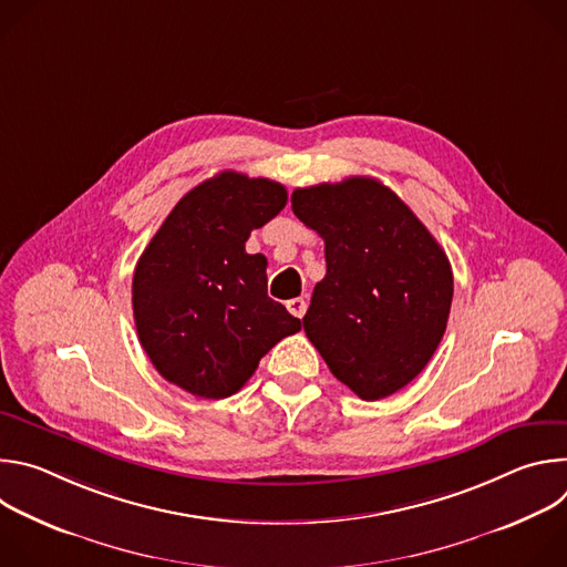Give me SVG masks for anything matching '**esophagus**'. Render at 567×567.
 Segmentation results:
<instances>
[{
  "label": "esophagus",
  "mask_w": 567,
  "mask_h": 567,
  "mask_svg": "<svg viewBox=\"0 0 567 567\" xmlns=\"http://www.w3.org/2000/svg\"><path fill=\"white\" fill-rule=\"evenodd\" d=\"M287 309H289L291 316L302 318L305 311H307V300L305 298H291V300H287Z\"/></svg>",
  "instance_id": "1"
}]
</instances>
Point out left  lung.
Listing matches in <instances>:
<instances>
[{"label": "left lung", "mask_w": 567, "mask_h": 567, "mask_svg": "<svg viewBox=\"0 0 567 567\" xmlns=\"http://www.w3.org/2000/svg\"><path fill=\"white\" fill-rule=\"evenodd\" d=\"M293 215L326 239L328 274L302 328L332 374L365 401L411 383L435 354L453 271L417 215L370 177L296 188Z\"/></svg>", "instance_id": "1"}]
</instances>
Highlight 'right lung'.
Returning a JSON list of instances; mask_svg holds the SVG:
<instances>
[{"instance_id": "add662e5", "label": "right lung", "mask_w": 567, "mask_h": 567, "mask_svg": "<svg viewBox=\"0 0 567 567\" xmlns=\"http://www.w3.org/2000/svg\"><path fill=\"white\" fill-rule=\"evenodd\" d=\"M285 204L282 184L224 171L186 193L154 233L134 269L132 307L161 377L224 399L278 341L300 332V318L267 296V258L245 249Z\"/></svg>"}]
</instances>
